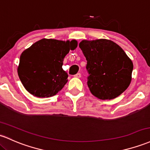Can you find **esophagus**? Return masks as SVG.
<instances>
[{
    "label": "esophagus",
    "instance_id": "34e87169",
    "mask_svg": "<svg viewBox=\"0 0 150 150\" xmlns=\"http://www.w3.org/2000/svg\"><path fill=\"white\" fill-rule=\"evenodd\" d=\"M74 77H75V78H81V74H80V72H78V73L75 74V75H74Z\"/></svg>",
    "mask_w": 150,
    "mask_h": 150
}]
</instances>
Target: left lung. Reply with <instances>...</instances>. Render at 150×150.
<instances>
[{
	"mask_svg": "<svg viewBox=\"0 0 150 150\" xmlns=\"http://www.w3.org/2000/svg\"><path fill=\"white\" fill-rule=\"evenodd\" d=\"M87 60L88 85L94 96L112 100L129 87L133 64L117 44L106 39L79 44Z\"/></svg>",
	"mask_w": 150,
	"mask_h": 150,
	"instance_id": "1",
	"label": "left lung"
}]
</instances>
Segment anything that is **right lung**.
<instances>
[{"label": "right lung", "mask_w": 150, "mask_h": 150, "mask_svg": "<svg viewBox=\"0 0 150 150\" xmlns=\"http://www.w3.org/2000/svg\"><path fill=\"white\" fill-rule=\"evenodd\" d=\"M77 45L76 40L42 39L24 50L18 74L26 90L38 98H50L61 90L68 77L62 67L63 59Z\"/></svg>", "instance_id": "right-lung-1"}]
</instances>
